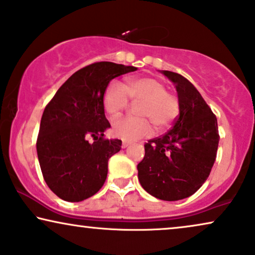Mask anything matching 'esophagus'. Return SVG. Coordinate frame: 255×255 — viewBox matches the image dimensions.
Instances as JSON below:
<instances>
[{
	"label": "esophagus",
	"instance_id": "obj_1",
	"mask_svg": "<svg viewBox=\"0 0 255 255\" xmlns=\"http://www.w3.org/2000/svg\"><path fill=\"white\" fill-rule=\"evenodd\" d=\"M130 142H128V141H124V142H122V148H127Z\"/></svg>",
	"mask_w": 255,
	"mask_h": 255
}]
</instances>
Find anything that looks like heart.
I'll list each match as a JSON object with an SVG mask.
<instances>
[{"mask_svg": "<svg viewBox=\"0 0 255 255\" xmlns=\"http://www.w3.org/2000/svg\"><path fill=\"white\" fill-rule=\"evenodd\" d=\"M129 98L139 102L136 113L141 117H126L113 122L112 131L125 141H134L149 135L153 124L159 129L168 128L180 112L179 98L166 89V85L155 77H131L124 85L113 80L106 87L102 106L111 118H117L129 104Z\"/></svg>", "mask_w": 255, "mask_h": 255, "instance_id": "heart-1", "label": "heart"}]
</instances>
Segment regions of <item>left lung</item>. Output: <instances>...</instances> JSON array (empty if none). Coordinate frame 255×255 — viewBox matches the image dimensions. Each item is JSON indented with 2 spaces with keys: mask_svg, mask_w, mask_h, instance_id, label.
Instances as JSON below:
<instances>
[{
  "mask_svg": "<svg viewBox=\"0 0 255 255\" xmlns=\"http://www.w3.org/2000/svg\"><path fill=\"white\" fill-rule=\"evenodd\" d=\"M161 73L175 85L179 117L172 129L144 144L137 178L150 195L176 201L194 194L207 180L220 136L217 117L198 89L178 73Z\"/></svg>",
  "mask_w": 255,
  "mask_h": 255,
  "instance_id": "obj_1",
  "label": "left lung"
}]
</instances>
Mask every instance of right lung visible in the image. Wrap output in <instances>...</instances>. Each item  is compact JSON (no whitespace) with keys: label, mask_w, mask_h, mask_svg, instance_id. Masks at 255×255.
Returning <instances> with one entry per match:
<instances>
[{"label":"right lung","mask_w":255,"mask_h":255,"mask_svg":"<svg viewBox=\"0 0 255 255\" xmlns=\"http://www.w3.org/2000/svg\"><path fill=\"white\" fill-rule=\"evenodd\" d=\"M136 69L113 62L89 64L74 73L44 108L38 162L48 187L64 201H82L104 186L109 157L120 151L122 142L105 138L111 124L102 96L113 79Z\"/></svg>","instance_id":"obj_1"}]
</instances>
